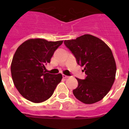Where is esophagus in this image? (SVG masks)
Instances as JSON below:
<instances>
[{"label":"esophagus","instance_id":"34e87169","mask_svg":"<svg viewBox=\"0 0 129 129\" xmlns=\"http://www.w3.org/2000/svg\"><path fill=\"white\" fill-rule=\"evenodd\" d=\"M62 77H63V78H67V77H68V76H66V75L64 74H62Z\"/></svg>","mask_w":129,"mask_h":129}]
</instances>
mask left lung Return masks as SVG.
Segmentation results:
<instances>
[{
    "label": "left lung",
    "mask_w": 129,
    "mask_h": 129,
    "mask_svg": "<svg viewBox=\"0 0 129 129\" xmlns=\"http://www.w3.org/2000/svg\"><path fill=\"white\" fill-rule=\"evenodd\" d=\"M64 43L86 75L84 80L76 78L78 86L73 94L85 104L98 102L111 89L116 77V61L111 50L102 40L89 34Z\"/></svg>",
    "instance_id": "left-lung-1"
}]
</instances>
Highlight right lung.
I'll list each match as a JSON object with an SVG mask.
<instances>
[{"label": "right lung", "instance_id": "obj_1", "mask_svg": "<svg viewBox=\"0 0 129 129\" xmlns=\"http://www.w3.org/2000/svg\"><path fill=\"white\" fill-rule=\"evenodd\" d=\"M62 43L30 39L17 49L11 64V76L16 88L25 99L41 103L52 96L62 76L46 73L45 64L50 62L54 52Z\"/></svg>", "mask_w": 129, "mask_h": 129}]
</instances>
